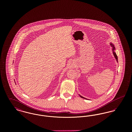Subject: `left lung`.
Segmentation results:
<instances>
[{"mask_svg":"<svg viewBox=\"0 0 132 132\" xmlns=\"http://www.w3.org/2000/svg\"><path fill=\"white\" fill-rule=\"evenodd\" d=\"M111 46H112L113 47V50H114V49H115V47H114V45H113V44H111ZM113 54H114V57H115V58H116V60H117V61H118V57H117V55H116V53L115 52H113ZM80 97H82V98H85V99H86V98H85V97H82V96H81V95H80ZM87 100V99H86Z\"/></svg>","mask_w":132,"mask_h":132,"instance_id":"1","label":"left lung"}]
</instances>
